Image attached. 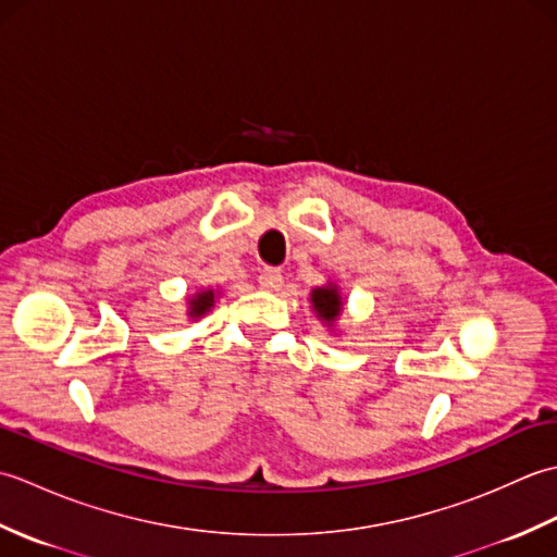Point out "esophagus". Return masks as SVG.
I'll return each instance as SVG.
<instances>
[{
    "label": "esophagus",
    "mask_w": 557,
    "mask_h": 557,
    "mask_svg": "<svg viewBox=\"0 0 557 557\" xmlns=\"http://www.w3.org/2000/svg\"><path fill=\"white\" fill-rule=\"evenodd\" d=\"M282 282H285V277H282V272L277 268H265L258 275V285L263 287L265 292H280Z\"/></svg>",
    "instance_id": "1"
}]
</instances>
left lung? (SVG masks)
Listing matches in <instances>:
<instances>
[{
  "instance_id": "left-lung-1",
  "label": "left lung",
  "mask_w": 557,
  "mask_h": 557,
  "mask_svg": "<svg viewBox=\"0 0 557 557\" xmlns=\"http://www.w3.org/2000/svg\"><path fill=\"white\" fill-rule=\"evenodd\" d=\"M311 304L315 315L321 318L323 323H327V327H333V323L342 313V297L339 289L335 285H325V287H315L311 292Z\"/></svg>"
}]
</instances>
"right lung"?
I'll list each match as a JSON object with an SVG mask.
<instances>
[{
  "mask_svg": "<svg viewBox=\"0 0 557 557\" xmlns=\"http://www.w3.org/2000/svg\"><path fill=\"white\" fill-rule=\"evenodd\" d=\"M212 304H215V292H212V289L196 292L194 297L188 299V315H191V318L206 315L212 309Z\"/></svg>",
  "mask_w": 557,
  "mask_h": 557,
  "instance_id": "right-lung-1",
  "label": "right lung"
}]
</instances>
